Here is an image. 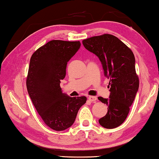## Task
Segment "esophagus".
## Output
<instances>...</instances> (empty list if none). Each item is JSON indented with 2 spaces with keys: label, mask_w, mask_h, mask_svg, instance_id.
<instances>
[{
  "label": "esophagus",
  "mask_w": 159,
  "mask_h": 159,
  "mask_svg": "<svg viewBox=\"0 0 159 159\" xmlns=\"http://www.w3.org/2000/svg\"><path fill=\"white\" fill-rule=\"evenodd\" d=\"M88 100L91 102H95L97 101V97L95 96H89L88 97Z\"/></svg>",
  "instance_id": "esophagus-1"
}]
</instances>
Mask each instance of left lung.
Listing matches in <instances>:
<instances>
[{"label": "left lung", "mask_w": 159, "mask_h": 159, "mask_svg": "<svg viewBox=\"0 0 159 159\" xmlns=\"http://www.w3.org/2000/svg\"><path fill=\"white\" fill-rule=\"evenodd\" d=\"M82 44L98 57L104 75L110 80L109 98H98L108 108L99 124L106 129L116 128L125 121L138 91L134 56L125 43L109 34L85 39Z\"/></svg>", "instance_id": "8db88e82"}]
</instances>
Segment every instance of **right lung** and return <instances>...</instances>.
Segmentation results:
<instances>
[{
  "label": "right lung",
  "instance_id": "obj_1",
  "mask_svg": "<svg viewBox=\"0 0 159 159\" xmlns=\"http://www.w3.org/2000/svg\"><path fill=\"white\" fill-rule=\"evenodd\" d=\"M80 41L51 40L30 58L27 88L32 103L45 125L56 131L68 129L87 98L69 97L62 92L61 80L66 76L67 62L80 49Z\"/></svg>",
  "mask_w": 159,
  "mask_h": 159
}]
</instances>
